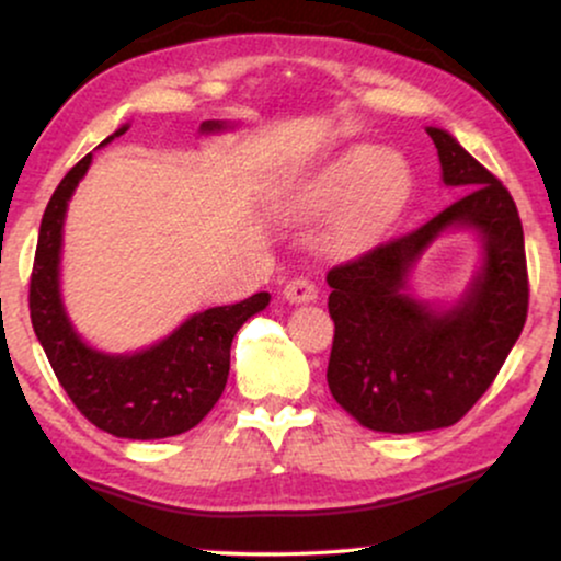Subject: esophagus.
I'll return each instance as SVG.
<instances>
[{"label":"esophagus","mask_w":561,"mask_h":561,"mask_svg":"<svg viewBox=\"0 0 561 561\" xmlns=\"http://www.w3.org/2000/svg\"><path fill=\"white\" fill-rule=\"evenodd\" d=\"M285 298L289 302H311L319 298V287L311 279H306V276H295L285 285Z\"/></svg>","instance_id":"1"}]
</instances>
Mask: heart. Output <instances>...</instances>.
I'll return each mask as SVG.
<instances>
[{"label": "heart", "instance_id": "heart-1", "mask_svg": "<svg viewBox=\"0 0 561 561\" xmlns=\"http://www.w3.org/2000/svg\"><path fill=\"white\" fill-rule=\"evenodd\" d=\"M409 190L411 169L401 152L351 145L289 184L282 210L293 218H313L340 205L327 242L332 253L353 255L382 234Z\"/></svg>", "mask_w": 561, "mask_h": 561}]
</instances>
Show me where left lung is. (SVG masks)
Masks as SVG:
<instances>
[{
	"label": "left lung",
	"mask_w": 561,
	"mask_h": 561,
	"mask_svg": "<svg viewBox=\"0 0 561 561\" xmlns=\"http://www.w3.org/2000/svg\"><path fill=\"white\" fill-rule=\"evenodd\" d=\"M443 184L465 190L420 229L377 244L327 274L334 340L330 390L377 433L450 427L480 401L527 319V261L517 205L499 179L443 128H427ZM472 228L483 266L450 309L408 293V272L443 230Z\"/></svg>",
	"instance_id": "left-lung-1"
}]
</instances>
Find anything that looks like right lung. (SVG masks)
<instances>
[{"instance_id":"add662e5","label":"right lung","mask_w":561,"mask_h":561,"mask_svg":"<svg viewBox=\"0 0 561 561\" xmlns=\"http://www.w3.org/2000/svg\"><path fill=\"white\" fill-rule=\"evenodd\" d=\"M121 126L102 145L126 134ZM227 124L205 121L199 131H221ZM92 163L81 158L57 184L38 229L31 272V324L53 364L57 382L94 427L128 440H158L192 430L214 409L229 377L231 340L250 317L272 300L268 293L234 306H216L184 321L147 351L113 356L89 347L70 324L60 298V250L68 199Z\"/></svg>"}]
</instances>
